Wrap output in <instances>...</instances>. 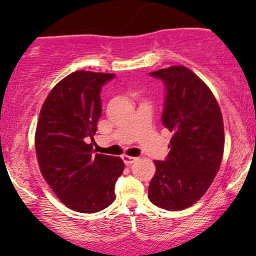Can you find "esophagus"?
<instances>
[{
	"mask_svg": "<svg viewBox=\"0 0 256 256\" xmlns=\"http://www.w3.org/2000/svg\"><path fill=\"white\" fill-rule=\"evenodd\" d=\"M138 159H139V158L130 156V155H122V160L126 166H130V164L135 163V162H138Z\"/></svg>",
	"mask_w": 256,
	"mask_h": 256,
	"instance_id": "obj_1",
	"label": "esophagus"
}]
</instances>
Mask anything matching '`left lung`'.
Masks as SVG:
<instances>
[{
  "label": "left lung",
  "instance_id": "obj_1",
  "mask_svg": "<svg viewBox=\"0 0 256 256\" xmlns=\"http://www.w3.org/2000/svg\"><path fill=\"white\" fill-rule=\"evenodd\" d=\"M163 80L166 102L162 122L173 132L166 160H155L149 200L168 211L196 204L221 166L225 135L221 110L211 90L183 66L152 72Z\"/></svg>",
  "mask_w": 256,
  "mask_h": 256
}]
</instances>
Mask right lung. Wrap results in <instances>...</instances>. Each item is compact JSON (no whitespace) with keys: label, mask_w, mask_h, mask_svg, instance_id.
I'll return each instance as SVG.
<instances>
[{"label":"right lung","mask_w":256,"mask_h":256,"mask_svg":"<svg viewBox=\"0 0 256 256\" xmlns=\"http://www.w3.org/2000/svg\"><path fill=\"white\" fill-rule=\"evenodd\" d=\"M110 73L78 70L50 90L40 111L35 150L42 176L56 197L82 214H94L116 198L114 184L122 174V159L92 152L101 117L102 86Z\"/></svg>","instance_id":"obj_1"}]
</instances>
